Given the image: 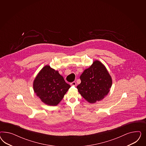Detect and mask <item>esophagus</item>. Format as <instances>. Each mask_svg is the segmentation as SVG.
I'll use <instances>...</instances> for the list:
<instances>
[{
	"label": "esophagus",
	"mask_w": 146,
	"mask_h": 146,
	"mask_svg": "<svg viewBox=\"0 0 146 146\" xmlns=\"http://www.w3.org/2000/svg\"><path fill=\"white\" fill-rule=\"evenodd\" d=\"M71 86H75L76 85V82H75V81H73V82H72V83H71Z\"/></svg>",
	"instance_id": "obj_1"
}]
</instances>
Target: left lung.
Instances as JSON below:
<instances>
[{
    "label": "left lung",
    "instance_id": "1",
    "mask_svg": "<svg viewBox=\"0 0 146 146\" xmlns=\"http://www.w3.org/2000/svg\"><path fill=\"white\" fill-rule=\"evenodd\" d=\"M81 82L77 86L80 95L90 103L100 101L110 92L112 80L106 66L96 60L81 75Z\"/></svg>",
    "mask_w": 146,
    "mask_h": 146
}]
</instances>
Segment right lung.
I'll use <instances>...</instances> for the list:
<instances>
[{
  "instance_id": "obj_1",
  "label": "right lung",
  "mask_w": 146,
  "mask_h": 146,
  "mask_svg": "<svg viewBox=\"0 0 146 146\" xmlns=\"http://www.w3.org/2000/svg\"><path fill=\"white\" fill-rule=\"evenodd\" d=\"M71 87L58 71L49 65L43 67L33 82L34 91L42 102L50 106H56Z\"/></svg>"
}]
</instances>
